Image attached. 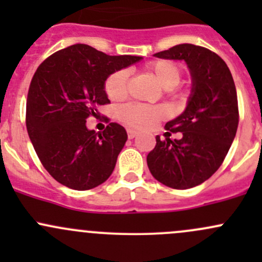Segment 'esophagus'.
Returning a JSON list of instances; mask_svg holds the SVG:
<instances>
[{
  "label": "esophagus",
  "instance_id": "1",
  "mask_svg": "<svg viewBox=\"0 0 262 262\" xmlns=\"http://www.w3.org/2000/svg\"><path fill=\"white\" fill-rule=\"evenodd\" d=\"M126 133H128V138L129 139H133V138H136L137 136H138V132L134 130V129H128V130H126Z\"/></svg>",
  "mask_w": 262,
  "mask_h": 262
}]
</instances>
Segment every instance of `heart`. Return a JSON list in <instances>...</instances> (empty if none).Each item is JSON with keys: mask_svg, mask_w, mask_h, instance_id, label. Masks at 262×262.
<instances>
[{"mask_svg": "<svg viewBox=\"0 0 262 262\" xmlns=\"http://www.w3.org/2000/svg\"><path fill=\"white\" fill-rule=\"evenodd\" d=\"M146 70L167 92L173 91L181 82V68L172 60H153L146 66ZM128 77V71L125 70H120L109 76L105 82V92L110 100L119 101L126 96ZM166 115H167V109L162 105L148 106L141 104H128L119 110V119L125 125L141 130L150 128L153 123L161 120Z\"/></svg>", "mask_w": 262, "mask_h": 262, "instance_id": "heart-1", "label": "heart"}]
</instances>
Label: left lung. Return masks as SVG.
<instances>
[{
	"label": "left lung",
	"mask_w": 262,
	"mask_h": 262,
	"mask_svg": "<svg viewBox=\"0 0 262 262\" xmlns=\"http://www.w3.org/2000/svg\"><path fill=\"white\" fill-rule=\"evenodd\" d=\"M184 59L192 77V94L180 116L166 123V139L156 137L147 165L153 178L172 189H190L210 178L223 163L238 126L236 86L226 62L212 50L179 44L156 53ZM181 131L180 140L169 139Z\"/></svg>",
	"instance_id": "obj_1"
}]
</instances>
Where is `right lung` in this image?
<instances>
[{
  "instance_id": "obj_1",
  "label": "right lung",
  "mask_w": 262,
  "mask_h": 262,
  "mask_svg": "<svg viewBox=\"0 0 262 262\" xmlns=\"http://www.w3.org/2000/svg\"><path fill=\"white\" fill-rule=\"evenodd\" d=\"M139 59L75 44L53 53L34 73L26 128L41 165L59 184L90 190L110 178L128 138L125 129L105 118L109 124L96 133L87 129L86 119L97 118V106L110 102L106 78Z\"/></svg>"
}]
</instances>
